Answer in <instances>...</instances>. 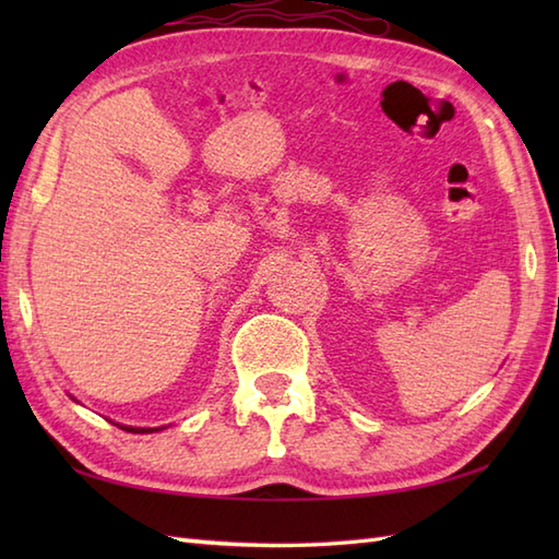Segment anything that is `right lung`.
Masks as SVG:
<instances>
[{
    "mask_svg": "<svg viewBox=\"0 0 559 559\" xmlns=\"http://www.w3.org/2000/svg\"><path fill=\"white\" fill-rule=\"evenodd\" d=\"M122 430L127 432H134V435H144V432H158L160 427H129V425H120Z\"/></svg>",
    "mask_w": 559,
    "mask_h": 559,
    "instance_id": "obj_1",
    "label": "right lung"
}]
</instances>
